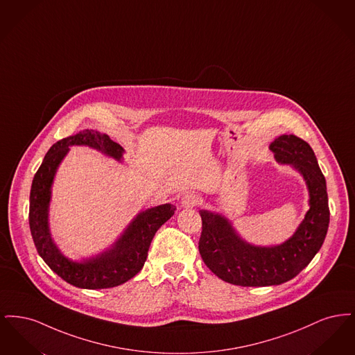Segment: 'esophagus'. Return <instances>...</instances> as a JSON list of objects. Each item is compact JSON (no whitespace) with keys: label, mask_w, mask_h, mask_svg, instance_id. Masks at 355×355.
<instances>
[{"label":"esophagus","mask_w":355,"mask_h":355,"mask_svg":"<svg viewBox=\"0 0 355 355\" xmlns=\"http://www.w3.org/2000/svg\"><path fill=\"white\" fill-rule=\"evenodd\" d=\"M200 202H201V200H200V197L197 194L189 193V194L184 196L182 202L181 203H182L184 207H194V206H197Z\"/></svg>","instance_id":"obj_1"}]
</instances>
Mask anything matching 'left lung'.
I'll use <instances>...</instances> for the list:
<instances>
[{"mask_svg": "<svg viewBox=\"0 0 355 355\" xmlns=\"http://www.w3.org/2000/svg\"><path fill=\"white\" fill-rule=\"evenodd\" d=\"M270 150L278 162L300 170L310 193V209L288 241L272 248L252 246L223 217L200 211L198 249L205 265L222 281L238 286H271L293 279L318 253L329 227L326 181L310 145L297 135H284L271 142Z\"/></svg>", "mask_w": 355, "mask_h": 355, "instance_id": "1", "label": "left lung"}]
</instances>
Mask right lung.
<instances>
[{
  "instance_id": "add662e5",
  "label": "right lung",
  "mask_w": 355,
  "mask_h": 355,
  "mask_svg": "<svg viewBox=\"0 0 355 355\" xmlns=\"http://www.w3.org/2000/svg\"><path fill=\"white\" fill-rule=\"evenodd\" d=\"M71 145H87L121 159L123 149L110 137L96 130H83L55 142L34 174L31 189L29 226L41 258L58 277L81 288H109L125 284L144 268L155 232L169 220L175 206L166 203L139 213L116 242L114 248L83 263L71 262L58 252L48 227L51 186L57 166Z\"/></svg>"
}]
</instances>
